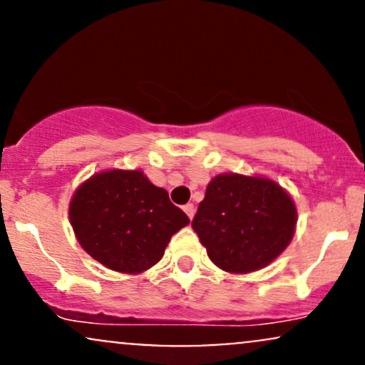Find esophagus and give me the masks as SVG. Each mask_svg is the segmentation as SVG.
Listing matches in <instances>:
<instances>
[{"mask_svg": "<svg viewBox=\"0 0 365 365\" xmlns=\"http://www.w3.org/2000/svg\"><path fill=\"white\" fill-rule=\"evenodd\" d=\"M183 211H185V215L190 217H194V215H195V206L194 204H185V206H183Z\"/></svg>", "mask_w": 365, "mask_h": 365, "instance_id": "1", "label": "esophagus"}]
</instances>
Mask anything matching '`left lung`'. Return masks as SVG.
<instances>
[{
	"instance_id": "left-lung-1",
	"label": "left lung",
	"mask_w": 365,
	"mask_h": 365,
	"mask_svg": "<svg viewBox=\"0 0 365 365\" xmlns=\"http://www.w3.org/2000/svg\"><path fill=\"white\" fill-rule=\"evenodd\" d=\"M297 226L292 195L269 178L221 173L209 182L192 228L220 269L247 274L269 266Z\"/></svg>"
}]
</instances>
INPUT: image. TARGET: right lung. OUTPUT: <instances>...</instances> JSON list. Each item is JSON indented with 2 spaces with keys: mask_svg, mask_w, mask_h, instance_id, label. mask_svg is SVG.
<instances>
[{
  "mask_svg": "<svg viewBox=\"0 0 365 365\" xmlns=\"http://www.w3.org/2000/svg\"><path fill=\"white\" fill-rule=\"evenodd\" d=\"M68 217L82 249L123 274H140L161 261L170 238L190 223L140 170L94 173L75 190Z\"/></svg>",
  "mask_w": 365,
  "mask_h": 365,
  "instance_id": "1",
  "label": "right lung"
}]
</instances>
